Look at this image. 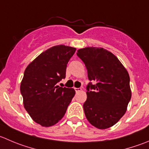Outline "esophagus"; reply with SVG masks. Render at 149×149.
I'll return each instance as SVG.
<instances>
[{"mask_svg": "<svg viewBox=\"0 0 149 149\" xmlns=\"http://www.w3.org/2000/svg\"><path fill=\"white\" fill-rule=\"evenodd\" d=\"M74 89L76 91V92H79L80 91H81V88H74Z\"/></svg>", "mask_w": 149, "mask_h": 149, "instance_id": "1", "label": "esophagus"}]
</instances>
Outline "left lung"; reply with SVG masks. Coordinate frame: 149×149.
Listing matches in <instances>:
<instances>
[{"instance_id": "1", "label": "left lung", "mask_w": 149, "mask_h": 149, "mask_svg": "<svg viewBox=\"0 0 149 149\" xmlns=\"http://www.w3.org/2000/svg\"><path fill=\"white\" fill-rule=\"evenodd\" d=\"M76 54L90 81L83 105L85 116L98 129L111 127L124 116L131 99L128 72L114 54L102 48L86 47Z\"/></svg>"}]
</instances>
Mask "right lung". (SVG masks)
<instances>
[{
  "label": "right lung",
  "mask_w": 149,
  "mask_h": 149,
  "mask_svg": "<svg viewBox=\"0 0 149 149\" xmlns=\"http://www.w3.org/2000/svg\"><path fill=\"white\" fill-rule=\"evenodd\" d=\"M76 49L58 45L49 49L26 68L20 85L24 107L32 119L43 127L57 124L74 97L72 88L57 84L65 78L67 64Z\"/></svg>",
  "instance_id": "right-lung-1"
}]
</instances>
